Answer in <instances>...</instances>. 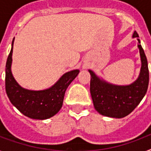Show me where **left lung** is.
I'll return each instance as SVG.
<instances>
[{
    "label": "left lung",
    "mask_w": 151,
    "mask_h": 151,
    "mask_svg": "<svg viewBox=\"0 0 151 151\" xmlns=\"http://www.w3.org/2000/svg\"><path fill=\"white\" fill-rule=\"evenodd\" d=\"M133 38H138V35L134 31ZM138 41L141 56L140 74L137 80L129 85L120 86L114 85L101 80L91 70L90 92L96 110L104 116L115 118H122L127 116L139 104L149 84L148 63L142 47Z\"/></svg>",
    "instance_id": "obj_1"
}]
</instances>
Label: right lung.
Returning a JSON list of instances; mask_svg holds the SVG:
<instances>
[{
  "label": "right lung",
  "mask_w": 151,
  "mask_h": 151,
  "mask_svg": "<svg viewBox=\"0 0 151 151\" xmlns=\"http://www.w3.org/2000/svg\"><path fill=\"white\" fill-rule=\"evenodd\" d=\"M14 41V38L5 66V91L8 97L25 116L32 119H48L62 108L65 92L80 71L76 69L65 73L50 88L41 91L23 88L17 83L11 71Z\"/></svg>",
  "instance_id": "add662e5"
}]
</instances>
